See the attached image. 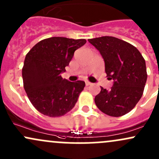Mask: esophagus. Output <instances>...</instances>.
Instances as JSON below:
<instances>
[{"label": "esophagus", "instance_id": "obj_1", "mask_svg": "<svg viewBox=\"0 0 159 159\" xmlns=\"http://www.w3.org/2000/svg\"><path fill=\"white\" fill-rule=\"evenodd\" d=\"M85 84H86L87 86H89V85H91L92 83L89 82V81H86V82H85Z\"/></svg>", "mask_w": 159, "mask_h": 159}]
</instances>
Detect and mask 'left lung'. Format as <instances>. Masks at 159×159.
Returning a JSON list of instances; mask_svg holds the SVG:
<instances>
[{
    "mask_svg": "<svg viewBox=\"0 0 159 159\" xmlns=\"http://www.w3.org/2000/svg\"><path fill=\"white\" fill-rule=\"evenodd\" d=\"M100 53L108 79L113 80L109 90L101 87L95 103L108 116L119 117L134 109L143 93L147 79L146 62L135 47L121 39L103 36L88 39Z\"/></svg>",
    "mask_w": 159,
    "mask_h": 159,
    "instance_id": "left-lung-1",
    "label": "left lung"
}]
</instances>
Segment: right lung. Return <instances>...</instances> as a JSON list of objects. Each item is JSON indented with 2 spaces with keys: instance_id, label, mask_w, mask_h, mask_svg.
Returning <instances> with one entry per match:
<instances>
[{
  "instance_id": "obj_1",
  "label": "right lung",
  "mask_w": 159,
  "mask_h": 159,
  "mask_svg": "<svg viewBox=\"0 0 159 159\" xmlns=\"http://www.w3.org/2000/svg\"><path fill=\"white\" fill-rule=\"evenodd\" d=\"M85 39L53 37L36 43L25 56L22 68L24 88L29 100L44 116L60 117L69 112L84 90V81L71 82L61 74Z\"/></svg>"
}]
</instances>
